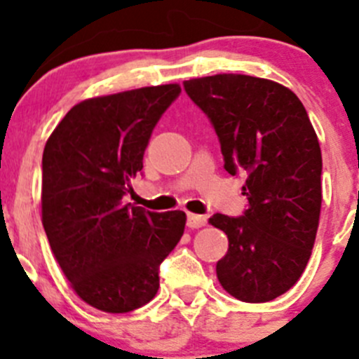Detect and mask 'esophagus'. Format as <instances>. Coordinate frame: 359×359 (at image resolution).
<instances>
[{
    "instance_id": "obj_1",
    "label": "esophagus",
    "mask_w": 359,
    "mask_h": 359,
    "mask_svg": "<svg viewBox=\"0 0 359 359\" xmlns=\"http://www.w3.org/2000/svg\"><path fill=\"white\" fill-rule=\"evenodd\" d=\"M187 226H189L191 229H198V227L206 226V217L196 215V213H189V215H187Z\"/></svg>"
}]
</instances>
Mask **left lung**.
Masks as SVG:
<instances>
[{"label": "left lung", "mask_w": 359, "mask_h": 359, "mask_svg": "<svg viewBox=\"0 0 359 359\" xmlns=\"http://www.w3.org/2000/svg\"><path fill=\"white\" fill-rule=\"evenodd\" d=\"M215 128L224 168L247 177L241 217L215 213L229 248L217 278L229 295L260 304L283 295L309 262L321 212V149L299 97L276 81L215 74L184 83Z\"/></svg>", "instance_id": "obj_1"}]
</instances>
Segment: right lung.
Instances as JSON below:
<instances>
[{
  "label": "right lung",
  "instance_id": "right-lung-1",
  "mask_svg": "<svg viewBox=\"0 0 359 359\" xmlns=\"http://www.w3.org/2000/svg\"><path fill=\"white\" fill-rule=\"evenodd\" d=\"M179 93L180 85L170 83L86 99L46 140L43 227L72 290L104 313L149 302L159 288V264L184 234L180 210L123 205L158 119Z\"/></svg>",
  "mask_w": 359,
  "mask_h": 359
}]
</instances>
